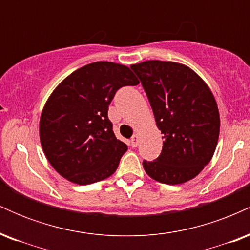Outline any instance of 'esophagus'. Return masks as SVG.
Here are the masks:
<instances>
[{"label": "esophagus", "instance_id": "34e87169", "mask_svg": "<svg viewBox=\"0 0 250 250\" xmlns=\"http://www.w3.org/2000/svg\"><path fill=\"white\" fill-rule=\"evenodd\" d=\"M130 143H131V147L136 148L137 145H139V135L137 134L133 135V137L130 139Z\"/></svg>", "mask_w": 250, "mask_h": 250}]
</instances>
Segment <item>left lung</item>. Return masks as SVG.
Returning a JSON list of instances; mask_svg holds the SVG:
<instances>
[{
	"label": "left lung",
	"instance_id": "8db88e82",
	"mask_svg": "<svg viewBox=\"0 0 250 250\" xmlns=\"http://www.w3.org/2000/svg\"><path fill=\"white\" fill-rule=\"evenodd\" d=\"M130 68L141 81L163 134L161 155L143 161L151 179L180 185L210 162L220 134V114L207 83L182 63L150 60Z\"/></svg>",
	"mask_w": 250,
	"mask_h": 250
}]
</instances>
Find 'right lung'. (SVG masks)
<instances>
[{
  "label": "right lung",
  "instance_id": "1",
  "mask_svg": "<svg viewBox=\"0 0 250 250\" xmlns=\"http://www.w3.org/2000/svg\"><path fill=\"white\" fill-rule=\"evenodd\" d=\"M136 84L127 65L101 61L75 70L54 89L40 119V140L62 177L84 186L115 173L128 147L116 139L108 107L120 88Z\"/></svg>",
  "mask_w": 250,
  "mask_h": 250
}]
</instances>
